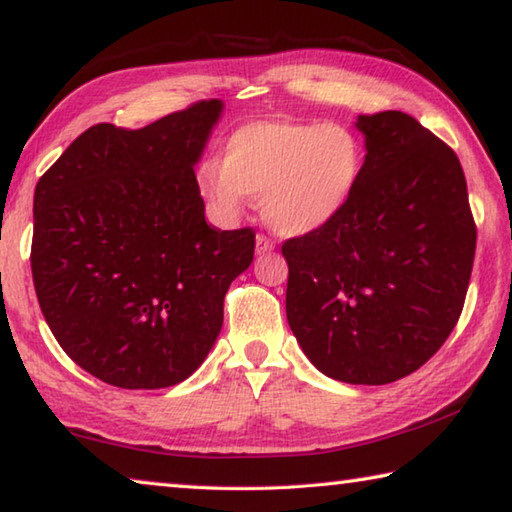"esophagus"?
<instances>
[{
	"label": "esophagus",
	"instance_id": "1",
	"mask_svg": "<svg viewBox=\"0 0 512 512\" xmlns=\"http://www.w3.org/2000/svg\"><path fill=\"white\" fill-rule=\"evenodd\" d=\"M273 248H275V244H273V239H271V237H266V235H257V239H255V250H257V255L271 253Z\"/></svg>",
	"mask_w": 512,
	"mask_h": 512
}]
</instances>
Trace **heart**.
Masks as SVG:
<instances>
[{
	"label": "heart",
	"instance_id": "heart-1",
	"mask_svg": "<svg viewBox=\"0 0 512 512\" xmlns=\"http://www.w3.org/2000/svg\"><path fill=\"white\" fill-rule=\"evenodd\" d=\"M366 169L350 126L253 121L223 144L221 162L198 169V192L225 221L248 196H262L264 221L284 237H305L339 219Z\"/></svg>",
	"mask_w": 512,
	"mask_h": 512
}]
</instances>
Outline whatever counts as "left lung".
I'll list each match as a JSON object with an SVG mask.
<instances>
[{
    "mask_svg": "<svg viewBox=\"0 0 512 512\" xmlns=\"http://www.w3.org/2000/svg\"><path fill=\"white\" fill-rule=\"evenodd\" d=\"M366 169L339 219L282 244L287 320L309 361L381 386L424 366L465 305L476 225L461 162L400 110L359 115Z\"/></svg>",
    "mask_w": 512,
    "mask_h": 512,
    "instance_id": "left-lung-1",
    "label": "left lung"
}]
</instances>
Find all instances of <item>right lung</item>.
<instances>
[{"mask_svg": "<svg viewBox=\"0 0 512 512\" xmlns=\"http://www.w3.org/2000/svg\"><path fill=\"white\" fill-rule=\"evenodd\" d=\"M219 99L137 128L97 124L33 196L31 271L67 357L119 388H167L212 350L223 298L253 262V228L207 225L194 164Z\"/></svg>", "mask_w": 512, "mask_h": 512, "instance_id": "1", "label": "right lung"}]
</instances>
